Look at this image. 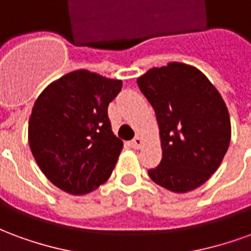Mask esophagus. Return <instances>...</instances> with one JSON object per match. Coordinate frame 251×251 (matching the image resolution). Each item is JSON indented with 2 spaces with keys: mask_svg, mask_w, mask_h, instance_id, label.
Masks as SVG:
<instances>
[{
  "mask_svg": "<svg viewBox=\"0 0 251 251\" xmlns=\"http://www.w3.org/2000/svg\"><path fill=\"white\" fill-rule=\"evenodd\" d=\"M141 145H142L141 137H134V138H133V141H131V147L134 148V149H140Z\"/></svg>",
  "mask_w": 251,
  "mask_h": 251,
  "instance_id": "esophagus-1",
  "label": "esophagus"
}]
</instances>
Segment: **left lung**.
I'll list each match as a JSON object with an SVG mask.
<instances>
[{"mask_svg":"<svg viewBox=\"0 0 251 251\" xmlns=\"http://www.w3.org/2000/svg\"><path fill=\"white\" fill-rule=\"evenodd\" d=\"M137 84L154 109L163 149L149 177L177 194L200 187L219 168L231 138L221 94L198 68L176 62L151 68Z\"/></svg>","mask_w":251,"mask_h":251,"instance_id":"left-lung-1","label":"left lung"}]
</instances>
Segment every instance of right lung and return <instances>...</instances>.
Instances as JSON below:
<instances>
[{"label":"right lung","mask_w":251,"mask_h":251,"mask_svg":"<svg viewBox=\"0 0 251 251\" xmlns=\"http://www.w3.org/2000/svg\"><path fill=\"white\" fill-rule=\"evenodd\" d=\"M122 80L76 70L52 82L36 99L28 125L32 154L57 188L84 195L109 179L124 147L107 107Z\"/></svg>","instance_id":"add662e5"}]
</instances>
